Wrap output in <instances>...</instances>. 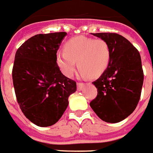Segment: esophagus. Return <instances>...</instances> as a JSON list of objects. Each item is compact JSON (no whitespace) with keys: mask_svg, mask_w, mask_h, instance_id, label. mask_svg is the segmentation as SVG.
Here are the masks:
<instances>
[{"mask_svg":"<svg viewBox=\"0 0 153 153\" xmlns=\"http://www.w3.org/2000/svg\"><path fill=\"white\" fill-rule=\"evenodd\" d=\"M84 86V83H77V90L80 91Z\"/></svg>","mask_w":153,"mask_h":153,"instance_id":"esophagus-1","label":"esophagus"}]
</instances>
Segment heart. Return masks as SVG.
I'll return each instance as SVG.
<instances>
[{
	"label": "heart",
	"mask_w": 153,
	"mask_h": 153,
	"mask_svg": "<svg viewBox=\"0 0 153 153\" xmlns=\"http://www.w3.org/2000/svg\"><path fill=\"white\" fill-rule=\"evenodd\" d=\"M57 63L62 74L71 76L77 65L83 76L97 77L104 73L110 59V49L102 39L77 36L69 40L65 51L57 53Z\"/></svg>",
	"instance_id": "heart-1"
}]
</instances>
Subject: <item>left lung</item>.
Returning a JSON list of instances; mask_svg holds the SVG:
<instances>
[{
	"label": "left lung",
	"mask_w": 153,
	"mask_h": 153,
	"mask_svg": "<svg viewBox=\"0 0 153 153\" xmlns=\"http://www.w3.org/2000/svg\"><path fill=\"white\" fill-rule=\"evenodd\" d=\"M110 49L108 67L95 81L96 98L90 102L94 112L107 123H118L133 113L140 100L144 74L139 51L129 40L115 33H93Z\"/></svg>",
	"instance_id": "8db88e82"
}]
</instances>
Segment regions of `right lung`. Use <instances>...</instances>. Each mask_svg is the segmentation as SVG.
<instances>
[{"instance_id":"1","label":"right lung","mask_w":153,"mask_h":153,"mask_svg":"<svg viewBox=\"0 0 153 153\" xmlns=\"http://www.w3.org/2000/svg\"><path fill=\"white\" fill-rule=\"evenodd\" d=\"M65 32L36 34L18 48L12 79L17 102L25 117L39 127L57 123L76 91V83L62 74L57 51Z\"/></svg>"}]
</instances>
